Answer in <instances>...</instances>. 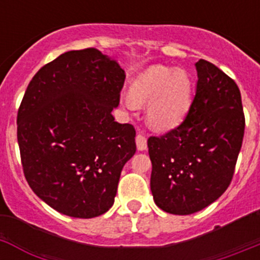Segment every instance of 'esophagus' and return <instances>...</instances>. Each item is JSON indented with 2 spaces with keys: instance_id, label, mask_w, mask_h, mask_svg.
Masks as SVG:
<instances>
[{
  "instance_id": "1",
  "label": "esophagus",
  "mask_w": 260,
  "mask_h": 260,
  "mask_svg": "<svg viewBox=\"0 0 260 260\" xmlns=\"http://www.w3.org/2000/svg\"><path fill=\"white\" fill-rule=\"evenodd\" d=\"M135 142H137L138 151H144L147 148V139L143 134H141V133L137 135V138H135Z\"/></svg>"
}]
</instances>
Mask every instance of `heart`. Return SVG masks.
Returning <instances> with one entry per match:
<instances>
[{
    "label": "heart",
    "mask_w": 260,
    "mask_h": 260,
    "mask_svg": "<svg viewBox=\"0 0 260 260\" xmlns=\"http://www.w3.org/2000/svg\"><path fill=\"white\" fill-rule=\"evenodd\" d=\"M192 84L182 69L156 65L138 75L130 88L132 99L125 100L128 109L147 105V119L152 127L167 130L185 117L191 103Z\"/></svg>",
    "instance_id": "b5f03b06"
}]
</instances>
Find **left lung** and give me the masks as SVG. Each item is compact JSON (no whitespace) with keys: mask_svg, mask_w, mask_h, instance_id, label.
Here are the masks:
<instances>
[{"mask_svg":"<svg viewBox=\"0 0 260 260\" xmlns=\"http://www.w3.org/2000/svg\"><path fill=\"white\" fill-rule=\"evenodd\" d=\"M198 82L185 119L147 142L152 162L151 191L158 208L190 215L228 189L245 132L241 92L213 63L195 62Z\"/></svg>","mask_w":260,"mask_h":260,"instance_id":"1","label":"left lung"}]
</instances>
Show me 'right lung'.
Masks as SVG:
<instances>
[{
	"mask_svg": "<svg viewBox=\"0 0 260 260\" xmlns=\"http://www.w3.org/2000/svg\"><path fill=\"white\" fill-rule=\"evenodd\" d=\"M125 71L95 48L70 50L32 78L18 110V144L32 191L79 219L107 212L122 168L137 151L135 128L118 123Z\"/></svg>",
	"mask_w": 260,
	"mask_h": 260,
	"instance_id": "add662e5",
	"label": "right lung"
}]
</instances>
